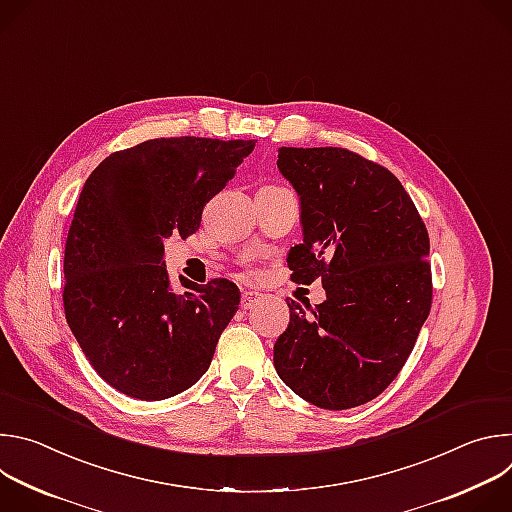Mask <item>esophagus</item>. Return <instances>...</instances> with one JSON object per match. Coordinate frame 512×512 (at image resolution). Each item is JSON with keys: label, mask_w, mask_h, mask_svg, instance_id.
<instances>
[{"label": "esophagus", "mask_w": 512, "mask_h": 512, "mask_svg": "<svg viewBox=\"0 0 512 512\" xmlns=\"http://www.w3.org/2000/svg\"><path fill=\"white\" fill-rule=\"evenodd\" d=\"M263 298V294H259V291H253V289H247L241 294V306L243 310H251L253 306H257V302Z\"/></svg>", "instance_id": "esophagus-1"}]
</instances>
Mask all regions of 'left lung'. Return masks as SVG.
<instances>
[{"label":"left lung","mask_w":512,"mask_h":512,"mask_svg":"<svg viewBox=\"0 0 512 512\" xmlns=\"http://www.w3.org/2000/svg\"><path fill=\"white\" fill-rule=\"evenodd\" d=\"M277 158L302 208L291 279L320 277L326 300L287 304L275 371L316 407H358L395 381L429 316L427 229L401 182L367 158L344 148H279Z\"/></svg>","instance_id":"obj_1"}]
</instances>
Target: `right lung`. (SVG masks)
Listing matches in <instances>:
<instances>
[{"instance_id":"right-lung-1","label":"right lung","mask_w":512,"mask_h":512,"mask_svg":"<svg viewBox=\"0 0 512 512\" xmlns=\"http://www.w3.org/2000/svg\"><path fill=\"white\" fill-rule=\"evenodd\" d=\"M255 139L158 137L105 158L87 178L64 247V314L113 389L162 401L192 387L239 310L229 279L170 287L164 241L200 227L206 202Z\"/></svg>"}]
</instances>
